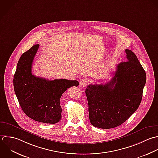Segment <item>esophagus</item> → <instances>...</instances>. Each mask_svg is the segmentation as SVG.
Instances as JSON below:
<instances>
[{
    "instance_id": "obj_1",
    "label": "esophagus",
    "mask_w": 158,
    "mask_h": 158,
    "mask_svg": "<svg viewBox=\"0 0 158 158\" xmlns=\"http://www.w3.org/2000/svg\"><path fill=\"white\" fill-rule=\"evenodd\" d=\"M88 84V80L87 79H83L80 82V86L82 88L85 87Z\"/></svg>"
}]
</instances>
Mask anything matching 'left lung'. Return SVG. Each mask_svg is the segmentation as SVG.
I'll use <instances>...</instances> for the list:
<instances>
[{
    "label": "left lung",
    "mask_w": 158,
    "mask_h": 158,
    "mask_svg": "<svg viewBox=\"0 0 158 158\" xmlns=\"http://www.w3.org/2000/svg\"><path fill=\"white\" fill-rule=\"evenodd\" d=\"M127 60L116 66L105 84H89L85 89L92 126L108 129L124 123L138 109L146 83V73L135 54L126 49Z\"/></svg>",
    "instance_id": "left-lung-1"
}]
</instances>
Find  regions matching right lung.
<instances>
[{
  "instance_id": "obj_1",
  "label": "right lung",
  "mask_w": 158,
  "mask_h": 158,
  "mask_svg": "<svg viewBox=\"0 0 158 158\" xmlns=\"http://www.w3.org/2000/svg\"><path fill=\"white\" fill-rule=\"evenodd\" d=\"M39 45L23 53L13 77L14 90L19 105L26 116L46 124L57 123L61 118L60 100L69 87L79 82L64 79L49 81L32 74V64Z\"/></svg>"
}]
</instances>
